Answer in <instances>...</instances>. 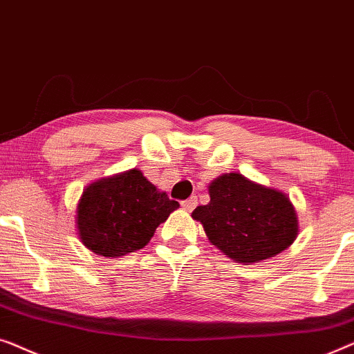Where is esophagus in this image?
<instances>
[{
  "mask_svg": "<svg viewBox=\"0 0 354 354\" xmlns=\"http://www.w3.org/2000/svg\"><path fill=\"white\" fill-rule=\"evenodd\" d=\"M196 205H197V197L196 196L189 197L187 201H183L181 202V207L184 208V210H187V212H192L194 208H196Z\"/></svg>",
  "mask_w": 354,
  "mask_h": 354,
  "instance_id": "esophagus-1",
  "label": "esophagus"
}]
</instances>
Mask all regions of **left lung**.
Returning a JSON list of instances; mask_svg holds the SVG:
<instances>
[{
  "instance_id": "left-lung-1",
  "label": "left lung",
  "mask_w": 354,
  "mask_h": 354,
  "mask_svg": "<svg viewBox=\"0 0 354 354\" xmlns=\"http://www.w3.org/2000/svg\"><path fill=\"white\" fill-rule=\"evenodd\" d=\"M210 202L192 212L208 241L242 265L286 250L298 236V218L286 194L253 183L241 173L218 176L208 186Z\"/></svg>"
}]
</instances>
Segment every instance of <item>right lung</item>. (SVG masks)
Here are the masks:
<instances>
[{
  "instance_id": "add662e5",
  "label": "right lung",
  "mask_w": 354,
  "mask_h": 354,
  "mask_svg": "<svg viewBox=\"0 0 354 354\" xmlns=\"http://www.w3.org/2000/svg\"><path fill=\"white\" fill-rule=\"evenodd\" d=\"M178 207L136 168L97 179L78 202V237L96 255L123 257L147 245Z\"/></svg>"
}]
</instances>
